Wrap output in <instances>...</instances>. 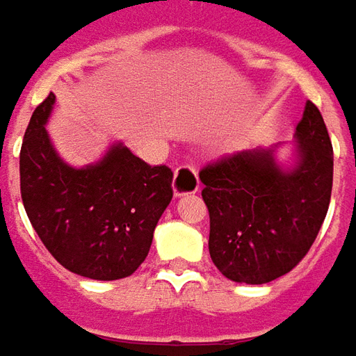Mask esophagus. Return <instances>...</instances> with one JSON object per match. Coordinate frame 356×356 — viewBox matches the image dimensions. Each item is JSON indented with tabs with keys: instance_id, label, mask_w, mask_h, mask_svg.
Instances as JSON below:
<instances>
[{
	"instance_id": "1",
	"label": "esophagus",
	"mask_w": 356,
	"mask_h": 356,
	"mask_svg": "<svg viewBox=\"0 0 356 356\" xmlns=\"http://www.w3.org/2000/svg\"><path fill=\"white\" fill-rule=\"evenodd\" d=\"M174 195H188V193H195L199 190V178L197 170L191 165H182L176 168L174 174Z\"/></svg>"
}]
</instances>
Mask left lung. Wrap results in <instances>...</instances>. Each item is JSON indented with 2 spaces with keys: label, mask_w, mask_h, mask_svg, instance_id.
<instances>
[{
  "label": "left lung",
  "mask_w": 356,
  "mask_h": 356,
  "mask_svg": "<svg viewBox=\"0 0 356 356\" xmlns=\"http://www.w3.org/2000/svg\"><path fill=\"white\" fill-rule=\"evenodd\" d=\"M295 149L291 168L276 163V147L239 151L201 168L209 253L228 280L268 284L293 270L318 236L332 197L334 149L312 102L295 128Z\"/></svg>",
  "instance_id": "8db88e82"
}]
</instances>
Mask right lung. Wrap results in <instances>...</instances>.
<instances>
[{"label":"right lung","mask_w":356,"mask_h":356,"mask_svg":"<svg viewBox=\"0 0 356 356\" xmlns=\"http://www.w3.org/2000/svg\"><path fill=\"white\" fill-rule=\"evenodd\" d=\"M55 95L30 118L21 147V195L30 224L67 270L92 280L130 276L149 253L172 199V170L149 166L122 143L84 168L67 165L45 130Z\"/></svg>","instance_id":"1"}]
</instances>
